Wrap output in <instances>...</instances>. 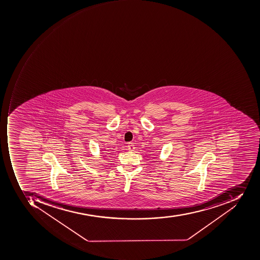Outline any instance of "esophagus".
I'll return each mask as SVG.
<instances>
[{
	"instance_id": "1",
	"label": "esophagus",
	"mask_w": 260,
	"mask_h": 260,
	"mask_svg": "<svg viewBox=\"0 0 260 260\" xmlns=\"http://www.w3.org/2000/svg\"><path fill=\"white\" fill-rule=\"evenodd\" d=\"M135 145L133 143H129L128 144V150L129 151V152H133V151L135 150Z\"/></svg>"
}]
</instances>
